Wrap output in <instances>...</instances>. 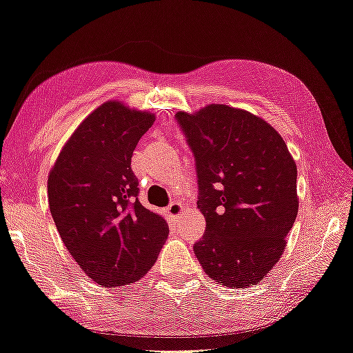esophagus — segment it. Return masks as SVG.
<instances>
[{
  "instance_id": "obj_1",
  "label": "esophagus",
  "mask_w": 353,
  "mask_h": 353,
  "mask_svg": "<svg viewBox=\"0 0 353 353\" xmlns=\"http://www.w3.org/2000/svg\"><path fill=\"white\" fill-rule=\"evenodd\" d=\"M182 209H183V206H182V203H179V201H172L170 206H168V209H166V212H168V215H171V217H179V215H181V212H182Z\"/></svg>"
}]
</instances>
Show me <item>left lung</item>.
I'll return each mask as SVG.
<instances>
[{
    "label": "left lung",
    "instance_id": "left-lung-1",
    "mask_svg": "<svg viewBox=\"0 0 353 353\" xmlns=\"http://www.w3.org/2000/svg\"><path fill=\"white\" fill-rule=\"evenodd\" d=\"M176 120L194 157L206 219L194 255L220 285H255L281 259L298 214L287 144L265 120L225 104L177 112Z\"/></svg>",
    "mask_w": 353,
    "mask_h": 353
}]
</instances>
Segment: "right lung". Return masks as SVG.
<instances>
[{"mask_svg": "<svg viewBox=\"0 0 353 353\" xmlns=\"http://www.w3.org/2000/svg\"><path fill=\"white\" fill-rule=\"evenodd\" d=\"M154 114L108 101L77 126L49 174L57 230L85 274L103 287L139 281L170 234L165 219L139 203L131 157Z\"/></svg>", "mask_w": 353, "mask_h": 353, "instance_id": "add662e5", "label": "right lung"}]
</instances>
